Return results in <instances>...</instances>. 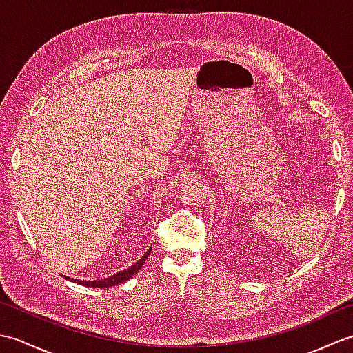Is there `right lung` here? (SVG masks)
Here are the masks:
<instances>
[{"label":"right lung","mask_w":353,"mask_h":353,"mask_svg":"<svg viewBox=\"0 0 353 353\" xmlns=\"http://www.w3.org/2000/svg\"><path fill=\"white\" fill-rule=\"evenodd\" d=\"M150 252H152V249H150L138 262H134V264H133L132 267H129L127 270H123L121 273L114 274V276H110V277H106V279H103V281H79V279H71V277H66V276H65V277H66V279H70L71 282L85 285V287H95V288H109V287H114V285H118V283H121V282L129 281L132 276L137 274V273L139 272V268L142 267V264H144V262H145V259H147V256L150 254Z\"/></svg>","instance_id":"add662e5"}]
</instances>
